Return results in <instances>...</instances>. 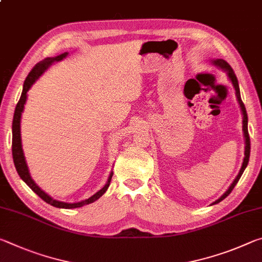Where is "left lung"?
<instances>
[{"mask_svg":"<svg viewBox=\"0 0 262 262\" xmlns=\"http://www.w3.org/2000/svg\"><path fill=\"white\" fill-rule=\"evenodd\" d=\"M212 63H214L215 66H217V67H220L222 69L227 70L228 73V76L230 78V81L232 82V85L234 88V90H236V96H237V99H238V103L239 105H241L242 107V112H243V115H244V120H243V130H244V136H245V158H244V162H243V166L241 168V171H239V173L237 176V178L234 179L233 183L231 184V186H230L229 189L225 192L222 196L219 199V200H216L212 205H215V203H219L221 202L222 200H224L225 198L228 196V195L232 192V189L234 188V186L237 185V183L239 181V179H241V177L243 174L244 170H245L247 164H248V161H250V152H251V141H250V135H248V129H247V112H246V108H245V105H244L243 100H242V97H241V90H239V85H238V79H237V76L236 74H234L233 69L230 67V64L228 63L227 61L222 60V59H217V60H214L212 61Z\"/></svg>","mask_w":262,"mask_h":262,"instance_id":"1","label":"left lung"}]
</instances>
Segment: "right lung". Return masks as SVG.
<instances>
[{"label": "right lung", "instance_id": "1", "mask_svg": "<svg viewBox=\"0 0 262 262\" xmlns=\"http://www.w3.org/2000/svg\"><path fill=\"white\" fill-rule=\"evenodd\" d=\"M67 54H68V53H63V54L57 55L56 57H47V59L40 61L39 63L34 66L32 70L30 72V74L28 75V77H26L25 82H24V85H23V92H21L20 98L18 100V103H17V105H16L14 120H12V158H14L15 167H16L17 172H18L20 178L25 181L26 185H28L29 187L32 189L39 198H41L43 201L47 202L48 205H51L53 207L64 208V209H72V208H79V207H82L84 205H89V203H92V202H95L96 200H98L101 195H103L106 192V190H107L113 173L110 174L107 183H106L104 187L101 188L99 192H97L95 195H92L91 198L86 199V200L77 202V203H67V202H61V201L53 200L50 195H47L45 192H43V190L39 188L38 186L34 184V181L32 180V178H31V176L29 173L28 165H26V162H25L23 149H21V140H20V117H21V112H23V110H24L26 98H28V95H26V94H28L30 88L32 86V84L35 81H37V78L40 76V75L43 72H45V70L48 67H50L53 62L62 60L63 57L67 56Z\"/></svg>", "mask_w": 262, "mask_h": 262}]
</instances>
